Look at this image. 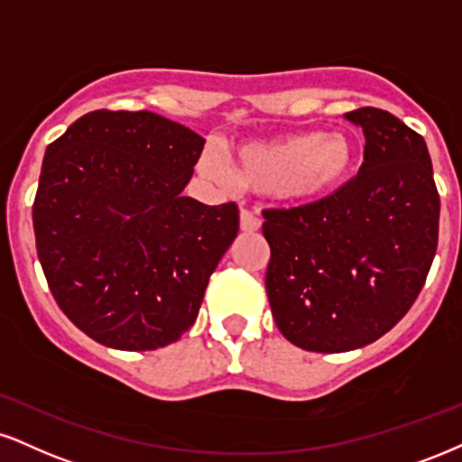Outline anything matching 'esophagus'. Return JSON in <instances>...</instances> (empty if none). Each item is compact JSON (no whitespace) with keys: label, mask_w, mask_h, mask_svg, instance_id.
<instances>
[{"label":"esophagus","mask_w":462,"mask_h":462,"mask_svg":"<svg viewBox=\"0 0 462 462\" xmlns=\"http://www.w3.org/2000/svg\"><path fill=\"white\" fill-rule=\"evenodd\" d=\"M260 226H263V221H260V217L252 213V210H241V230L243 232H255L260 230Z\"/></svg>","instance_id":"1"}]
</instances>
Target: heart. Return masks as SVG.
<instances>
[{"label":"heart","instance_id":"heart-1","mask_svg":"<svg viewBox=\"0 0 462 462\" xmlns=\"http://www.w3.org/2000/svg\"><path fill=\"white\" fill-rule=\"evenodd\" d=\"M357 146L342 131H294L232 148V168L215 148L198 161L199 174L221 187L241 185L271 193L286 204H312L329 198L348 180Z\"/></svg>","mask_w":462,"mask_h":462}]
</instances>
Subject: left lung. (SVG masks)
Segmentation results:
<instances>
[{
    "instance_id": "obj_1",
    "label": "left lung",
    "mask_w": 462,
    "mask_h": 462,
    "mask_svg": "<svg viewBox=\"0 0 462 462\" xmlns=\"http://www.w3.org/2000/svg\"><path fill=\"white\" fill-rule=\"evenodd\" d=\"M344 118L364 129L359 174L319 202L263 213L275 325L314 353L355 351L385 336L418 299L439 238L424 137L376 107Z\"/></svg>"
}]
</instances>
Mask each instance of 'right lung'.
<instances>
[{
    "instance_id": "add662e5",
    "label": "right lung",
    "mask_w": 462,
    "mask_h": 462,
    "mask_svg": "<svg viewBox=\"0 0 462 462\" xmlns=\"http://www.w3.org/2000/svg\"><path fill=\"white\" fill-rule=\"evenodd\" d=\"M204 137L152 111L98 109L44 152L34 235L49 291L92 340L154 351L198 319L238 232L235 202L182 196Z\"/></svg>"
}]
</instances>
